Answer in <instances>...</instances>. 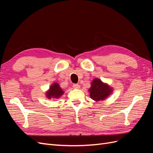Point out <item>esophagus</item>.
Segmentation results:
<instances>
[{"label":"esophagus","mask_w":153,"mask_h":153,"mask_svg":"<svg viewBox=\"0 0 153 153\" xmlns=\"http://www.w3.org/2000/svg\"><path fill=\"white\" fill-rule=\"evenodd\" d=\"M73 87L75 88V89H80V85L79 84H73Z\"/></svg>","instance_id":"obj_1"}]
</instances>
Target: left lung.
<instances>
[{"mask_svg": "<svg viewBox=\"0 0 153 153\" xmlns=\"http://www.w3.org/2000/svg\"><path fill=\"white\" fill-rule=\"evenodd\" d=\"M113 91L112 87L98 78L91 82V87L89 89L91 98L95 101H104L112 94Z\"/></svg>", "mask_w": 153, "mask_h": 153, "instance_id": "1", "label": "left lung"}]
</instances>
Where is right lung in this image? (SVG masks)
Masks as SVG:
<instances>
[{"label":"right lung","mask_w":153,"mask_h":153,"mask_svg":"<svg viewBox=\"0 0 153 153\" xmlns=\"http://www.w3.org/2000/svg\"><path fill=\"white\" fill-rule=\"evenodd\" d=\"M64 93V91L62 88L60 87V85L57 82H54L50 85L48 91H46L45 96L49 100L52 99H59L60 97L62 96Z\"/></svg>","instance_id":"add662e5"}]
</instances>
